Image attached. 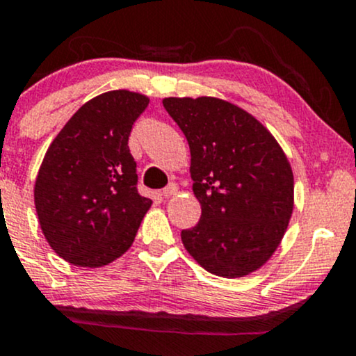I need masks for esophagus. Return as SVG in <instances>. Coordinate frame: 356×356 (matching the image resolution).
Instances as JSON below:
<instances>
[{
  "label": "esophagus",
  "instance_id": "1",
  "mask_svg": "<svg viewBox=\"0 0 356 356\" xmlns=\"http://www.w3.org/2000/svg\"><path fill=\"white\" fill-rule=\"evenodd\" d=\"M175 192H177V184L170 182L169 186H167V187H164V189H162L161 194L164 195V197H172V195L175 194Z\"/></svg>",
  "mask_w": 356,
  "mask_h": 356
}]
</instances>
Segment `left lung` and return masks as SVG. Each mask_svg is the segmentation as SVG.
I'll return each mask as SVG.
<instances>
[{
    "mask_svg": "<svg viewBox=\"0 0 356 356\" xmlns=\"http://www.w3.org/2000/svg\"><path fill=\"white\" fill-rule=\"evenodd\" d=\"M191 149L201 219L181 238L206 271L239 277L263 266L293 212V172L275 137L251 113L212 97L164 99Z\"/></svg>",
    "mask_w": 356,
    "mask_h": 356,
    "instance_id": "1",
    "label": "left lung"
}]
</instances>
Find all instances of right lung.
Instances as JSON below:
<instances>
[{
  "label": "right lung",
  "instance_id": "add662e5",
  "mask_svg": "<svg viewBox=\"0 0 356 356\" xmlns=\"http://www.w3.org/2000/svg\"><path fill=\"white\" fill-rule=\"evenodd\" d=\"M149 99L129 90L102 93L75 112L44 154L35 184L40 226L68 263L100 268L132 246L150 199L138 194L129 149Z\"/></svg>",
  "mask_w": 356,
  "mask_h": 356
}]
</instances>
